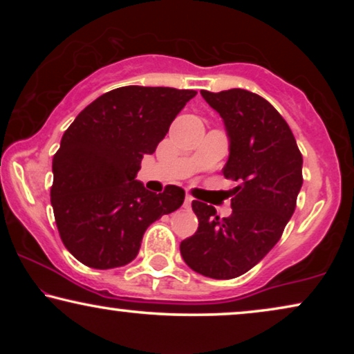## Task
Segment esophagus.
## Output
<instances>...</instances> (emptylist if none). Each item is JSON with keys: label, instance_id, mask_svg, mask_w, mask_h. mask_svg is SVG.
I'll return each instance as SVG.
<instances>
[{"label": "esophagus", "instance_id": "34e87169", "mask_svg": "<svg viewBox=\"0 0 354 354\" xmlns=\"http://www.w3.org/2000/svg\"><path fill=\"white\" fill-rule=\"evenodd\" d=\"M192 201H193V196L190 195V193H187V195H185V203H183V206L190 207L192 206Z\"/></svg>", "mask_w": 354, "mask_h": 354}]
</instances>
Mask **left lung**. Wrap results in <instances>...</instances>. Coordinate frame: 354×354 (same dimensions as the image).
I'll list each match as a JSON object with an SVG mask.
<instances>
[{
	"label": "left lung",
	"instance_id": "8db88e82",
	"mask_svg": "<svg viewBox=\"0 0 354 354\" xmlns=\"http://www.w3.org/2000/svg\"><path fill=\"white\" fill-rule=\"evenodd\" d=\"M201 95L224 119L230 154L222 174L236 185L224 219L206 203H192L198 230L182 241L180 254L195 272L227 280L248 272L280 240L303 185V156L288 124L263 96L241 88Z\"/></svg>",
	"mask_w": 354,
	"mask_h": 354
}]
</instances>
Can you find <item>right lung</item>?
I'll return each mask as SVG.
<instances>
[{
  "mask_svg": "<svg viewBox=\"0 0 354 354\" xmlns=\"http://www.w3.org/2000/svg\"><path fill=\"white\" fill-rule=\"evenodd\" d=\"M195 90L129 85L111 90L77 115L53 158L51 205L62 243L93 269L137 258L145 230L182 206L185 192H148L135 180Z\"/></svg>",
  "mask_w": 354,
  "mask_h": 354,
  "instance_id": "add662e5",
  "label": "right lung"
}]
</instances>
